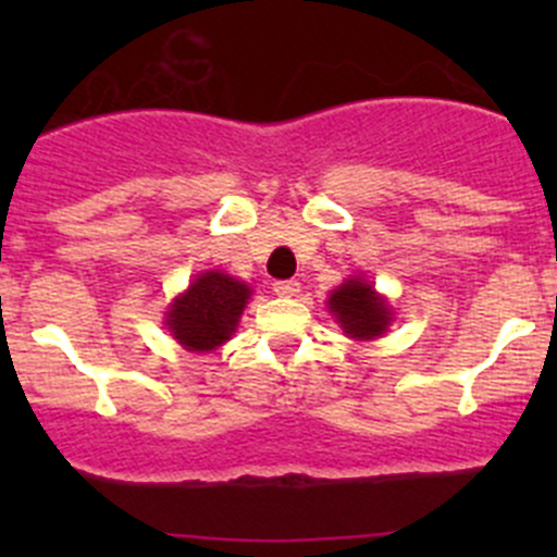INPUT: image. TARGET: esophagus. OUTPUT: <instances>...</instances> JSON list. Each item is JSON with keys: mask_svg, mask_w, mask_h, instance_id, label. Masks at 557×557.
Listing matches in <instances>:
<instances>
[{"mask_svg": "<svg viewBox=\"0 0 557 557\" xmlns=\"http://www.w3.org/2000/svg\"><path fill=\"white\" fill-rule=\"evenodd\" d=\"M299 288V280H277V283H274V294L277 296H296Z\"/></svg>", "mask_w": 557, "mask_h": 557, "instance_id": "34e87169", "label": "esophagus"}]
</instances>
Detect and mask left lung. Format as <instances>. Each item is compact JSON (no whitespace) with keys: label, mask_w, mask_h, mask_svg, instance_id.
<instances>
[{"label":"left lung","mask_w":557,"mask_h":557,"mask_svg":"<svg viewBox=\"0 0 557 557\" xmlns=\"http://www.w3.org/2000/svg\"><path fill=\"white\" fill-rule=\"evenodd\" d=\"M329 310L336 314L345 334L356 336V339H372L380 336L391 323V310L372 285L361 283V280H347L339 288L331 294Z\"/></svg>","instance_id":"8db88e82"}]
</instances>
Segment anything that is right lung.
<instances>
[{
	"mask_svg": "<svg viewBox=\"0 0 557 557\" xmlns=\"http://www.w3.org/2000/svg\"><path fill=\"white\" fill-rule=\"evenodd\" d=\"M250 288L223 272H207L174 299L166 325L180 345L190 350H212L234 334Z\"/></svg>",
	"mask_w": 557,
	"mask_h": 557,
	"instance_id": "add662e5",
	"label": "right lung"
}]
</instances>
